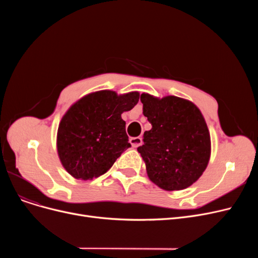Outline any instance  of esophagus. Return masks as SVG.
Listing matches in <instances>:
<instances>
[{
  "label": "esophagus",
  "mask_w": 258,
  "mask_h": 258,
  "mask_svg": "<svg viewBox=\"0 0 258 258\" xmlns=\"http://www.w3.org/2000/svg\"><path fill=\"white\" fill-rule=\"evenodd\" d=\"M130 143L133 147H138L142 144V138L141 137H132L130 139Z\"/></svg>",
  "instance_id": "obj_1"
}]
</instances>
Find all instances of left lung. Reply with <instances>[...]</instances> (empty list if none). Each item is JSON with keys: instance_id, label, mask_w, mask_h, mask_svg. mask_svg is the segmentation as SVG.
I'll list each match as a JSON object with an SVG mask.
<instances>
[{"instance_id": "8db88e82", "label": "left lung", "mask_w": 258, "mask_h": 258, "mask_svg": "<svg viewBox=\"0 0 258 258\" xmlns=\"http://www.w3.org/2000/svg\"><path fill=\"white\" fill-rule=\"evenodd\" d=\"M143 115L152 128L137 148L150 180L167 191L192 185L205 171L211 155L204 116L191 101L177 96L158 98L143 93Z\"/></svg>"}]
</instances>
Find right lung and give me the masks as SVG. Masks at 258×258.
I'll use <instances>...</instances> for the list:
<instances>
[{
    "label": "right lung",
    "mask_w": 258,
    "mask_h": 258,
    "mask_svg": "<svg viewBox=\"0 0 258 258\" xmlns=\"http://www.w3.org/2000/svg\"><path fill=\"white\" fill-rule=\"evenodd\" d=\"M139 96L138 92H93L64 113L57 130L56 148L61 165L73 178H98L131 147L121 114L131 111Z\"/></svg>",
    "instance_id": "obj_1"
}]
</instances>
